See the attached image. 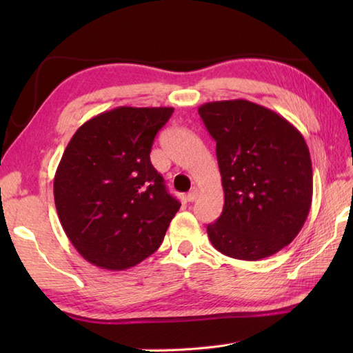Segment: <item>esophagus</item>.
<instances>
[{
    "label": "esophagus",
    "mask_w": 353,
    "mask_h": 353,
    "mask_svg": "<svg viewBox=\"0 0 353 353\" xmlns=\"http://www.w3.org/2000/svg\"><path fill=\"white\" fill-rule=\"evenodd\" d=\"M199 197V191H197V188H192L188 194H186V200L188 201H194Z\"/></svg>",
    "instance_id": "esophagus-1"
}]
</instances>
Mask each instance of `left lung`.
Returning <instances> with one entry per match:
<instances>
[{
	"instance_id": "8db88e82",
	"label": "left lung",
	"mask_w": 353,
	"mask_h": 353,
	"mask_svg": "<svg viewBox=\"0 0 353 353\" xmlns=\"http://www.w3.org/2000/svg\"><path fill=\"white\" fill-rule=\"evenodd\" d=\"M216 142L224 206L208 236L226 256L258 261L297 236L312 201L308 145L283 117L247 100L201 104Z\"/></svg>"
}]
</instances>
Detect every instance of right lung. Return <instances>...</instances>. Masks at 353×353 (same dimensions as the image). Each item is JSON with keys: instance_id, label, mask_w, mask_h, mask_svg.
Returning <instances> with one entry per match:
<instances>
[{"instance_id": "right-lung-1", "label": "right lung", "mask_w": 353, "mask_h": 353, "mask_svg": "<svg viewBox=\"0 0 353 353\" xmlns=\"http://www.w3.org/2000/svg\"><path fill=\"white\" fill-rule=\"evenodd\" d=\"M172 108L121 106L74 133L54 176L59 220L91 264L125 270L153 254L181 208L150 152Z\"/></svg>"}]
</instances>
